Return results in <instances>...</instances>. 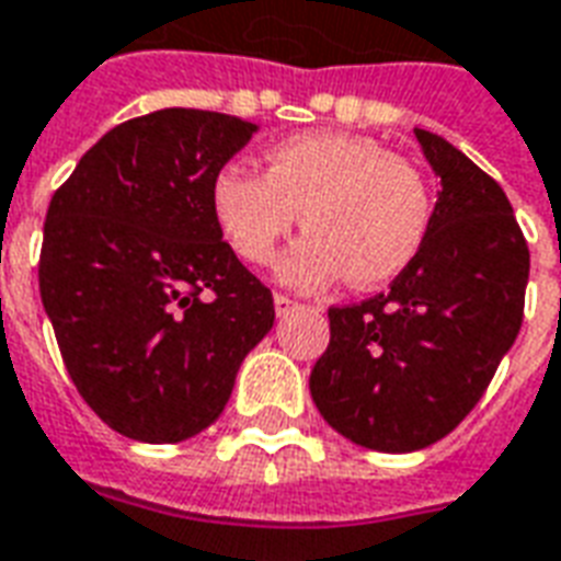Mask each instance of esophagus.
Listing matches in <instances>:
<instances>
[{"mask_svg": "<svg viewBox=\"0 0 561 561\" xmlns=\"http://www.w3.org/2000/svg\"><path fill=\"white\" fill-rule=\"evenodd\" d=\"M273 306H276V316H288L297 304H294L291 297H285V294H276V297H273Z\"/></svg>", "mask_w": 561, "mask_h": 561, "instance_id": "34e87169", "label": "esophagus"}]
</instances>
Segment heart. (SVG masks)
<instances>
[{
  "label": "heart",
  "mask_w": 561,
  "mask_h": 561,
  "mask_svg": "<svg viewBox=\"0 0 561 561\" xmlns=\"http://www.w3.org/2000/svg\"><path fill=\"white\" fill-rule=\"evenodd\" d=\"M267 173L225 164L209 207L237 255L264 267L297 228H312L282 257L279 279L318 288L348 279L390 282L421 249L433 204L423 176L378 140L345 131H306L267 147Z\"/></svg>",
  "instance_id": "obj_1"
}]
</instances>
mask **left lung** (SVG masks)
Listing matches in <instances>:
<instances>
[{
    "instance_id": "1",
    "label": "left lung",
    "mask_w": 561,
    "mask_h": 561,
    "mask_svg": "<svg viewBox=\"0 0 561 561\" xmlns=\"http://www.w3.org/2000/svg\"><path fill=\"white\" fill-rule=\"evenodd\" d=\"M414 138L438 180L426 237L388 294L330 309L309 376L321 417L381 454L435 445L474 409L517 340L529 282L502 185L433 131Z\"/></svg>"
}]
</instances>
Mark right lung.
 Instances as JSON below:
<instances>
[{
  "mask_svg": "<svg viewBox=\"0 0 561 561\" xmlns=\"http://www.w3.org/2000/svg\"><path fill=\"white\" fill-rule=\"evenodd\" d=\"M255 123L164 107L83 152L44 221V312L68 376L116 433L171 445L231 400L273 328V294L221 240L213 176Z\"/></svg>",
  "mask_w": 561,
  "mask_h": 561,
  "instance_id": "1",
  "label": "right lung"
}]
</instances>
